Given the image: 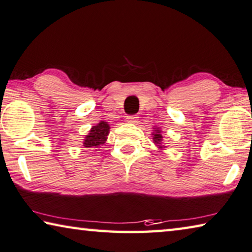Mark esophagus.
I'll use <instances>...</instances> for the list:
<instances>
[{"label": "esophagus", "mask_w": 252, "mask_h": 252, "mask_svg": "<svg viewBox=\"0 0 252 252\" xmlns=\"http://www.w3.org/2000/svg\"><path fill=\"white\" fill-rule=\"evenodd\" d=\"M126 121L129 123H135L138 121V115H127Z\"/></svg>", "instance_id": "34e87169"}]
</instances>
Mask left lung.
<instances>
[{"instance_id":"left-lung-1","label":"left lung","mask_w":252,"mask_h":252,"mask_svg":"<svg viewBox=\"0 0 252 252\" xmlns=\"http://www.w3.org/2000/svg\"><path fill=\"white\" fill-rule=\"evenodd\" d=\"M161 139H162V135L160 134V131L156 130V133H154V141H155V143H158V145H160ZM159 148H162V146H159Z\"/></svg>"}]
</instances>
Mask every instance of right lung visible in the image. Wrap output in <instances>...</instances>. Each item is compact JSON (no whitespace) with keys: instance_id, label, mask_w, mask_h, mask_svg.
<instances>
[{"instance_id":"1","label":"right lung","mask_w":252,"mask_h":252,"mask_svg":"<svg viewBox=\"0 0 252 252\" xmlns=\"http://www.w3.org/2000/svg\"><path fill=\"white\" fill-rule=\"evenodd\" d=\"M110 126L107 122L101 121L97 126H94L90 131V133L85 137L84 147L85 148H96L105 143L107 135H109Z\"/></svg>"}]
</instances>
